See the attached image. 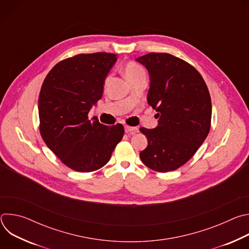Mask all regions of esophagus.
I'll list each match as a JSON object with an SVG mask.
<instances>
[{
  "label": "esophagus",
  "mask_w": 249,
  "mask_h": 249,
  "mask_svg": "<svg viewBox=\"0 0 249 249\" xmlns=\"http://www.w3.org/2000/svg\"><path fill=\"white\" fill-rule=\"evenodd\" d=\"M137 128L136 127H131V126H128V125H126L125 126V132L126 133H131V134H134L135 132H137Z\"/></svg>",
  "instance_id": "obj_1"
}]
</instances>
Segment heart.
Masks as SVG:
<instances>
[{
    "mask_svg": "<svg viewBox=\"0 0 249 249\" xmlns=\"http://www.w3.org/2000/svg\"><path fill=\"white\" fill-rule=\"evenodd\" d=\"M123 73L129 83H132L143 76H146L144 68L134 61H129L124 65ZM106 82H107V79H106Z\"/></svg>",
    "mask_w": 249,
    "mask_h": 249,
    "instance_id": "1",
    "label": "heart"
}]
</instances>
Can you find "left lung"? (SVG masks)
<instances>
[{
	"instance_id": "obj_1",
	"label": "left lung",
	"mask_w": 249,
	"mask_h": 249,
	"mask_svg": "<svg viewBox=\"0 0 249 249\" xmlns=\"http://www.w3.org/2000/svg\"><path fill=\"white\" fill-rule=\"evenodd\" d=\"M136 61L150 74L147 99L159 119L155 129L140 128L148 139V147L140 158L153 170H175L193 157L209 134V89L193 66L168 53L153 52Z\"/></svg>"
}]
</instances>
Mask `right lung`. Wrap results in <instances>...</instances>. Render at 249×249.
<instances>
[{
    "label": "right lung",
    "mask_w": 249,
    "mask_h": 249,
    "mask_svg": "<svg viewBox=\"0 0 249 249\" xmlns=\"http://www.w3.org/2000/svg\"><path fill=\"white\" fill-rule=\"evenodd\" d=\"M116 54H79L56 64L38 98L39 130L47 147L68 167L79 172L101 168L122 140V124L106 126L89 120L101 97Z\"/></svg>",
    "instance_id": "1"
}]
</instances>
